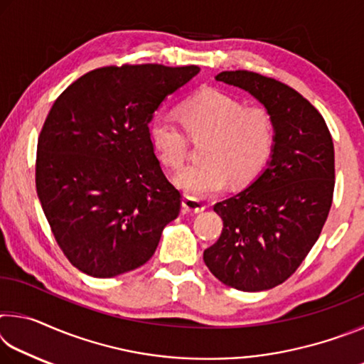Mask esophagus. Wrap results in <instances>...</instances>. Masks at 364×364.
I'll use <instances>...</instances> for the list:
<instances>
[{"instance_id": "34e87169", "label": "esophagus", "mask_w": 364, "mask_h": 364, "mask_svg": "<svg viewBox=\"0 0 364 364\" xmlns=\"http://www.w3.org/2000/svg\"><path fill=\"white\" fill-rule=\"evenodd\" d=\"M183 210L188 212V213H200L205 210V204L199 199H196V197H189L186 196L183 199Z\"/></svg>"}]
</instances>
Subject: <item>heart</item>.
Here are the masks:
<instances>
[{
  "label": "heart",
  "mask_w": 364,
  "mask_h": 364,
  "mask_svg": "<svg viewBox=\"0 0 364 364\" xmlns=\"http://www.w3.org/2000/svg\"><path fill=\"white\" fill-rule=\"evenodd\" d=\"M181 122L159 114L149 123V138L159 159L180 168L188 157V136L202 141L200 162L176 175L188 194L204 197L218 193L228 183L244 186L267 167L274 149V120L264 107L244 106L237 97L217 88H205L181 104Z\"/></svg>",
  "instance_id": "heart-1"
}]
</instances>
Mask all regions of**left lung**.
Here are the masks:
<instances>
[{
    "instance_id": "left-lung-1",
    "label": "left lung",
    "mask_w": 364,
    "mask_h": 364,
    "mask_svg": "<svg viewBox=\"0 0 364 364\" xmlns=\"http://www.w3.org/2000/svg\"><path fill=\"white\" fill-rule=\"evenodd\" d=\"M217 82L249 91L267 107L276 143L263 173L213 205L223 230L204 262L226 286L267 291L291 278L321 234L334 196V143L316 107L279 80L231 70Z\"/></svg>"
}]
</instances>
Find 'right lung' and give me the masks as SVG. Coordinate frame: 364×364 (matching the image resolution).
Segmentation results:
<instances>
[{
  "label": "right lung",
  "instance_id": "add662e5",
  "mask_svg": "<svg viewBox=\"0 0 364 364\" xmlns=\"http://www.w3.org/2000/svg\"><path fill=\"white\" fill-rule=\"evenodd\" d=\"M200 67L106 65L54 101L38 136L35 183L56 242L95 278L136 269L181 210L149 138L165 97Z\"/></svg>",
  "mask_w": 364,
  "mask_h": 364
}]
</instances>
